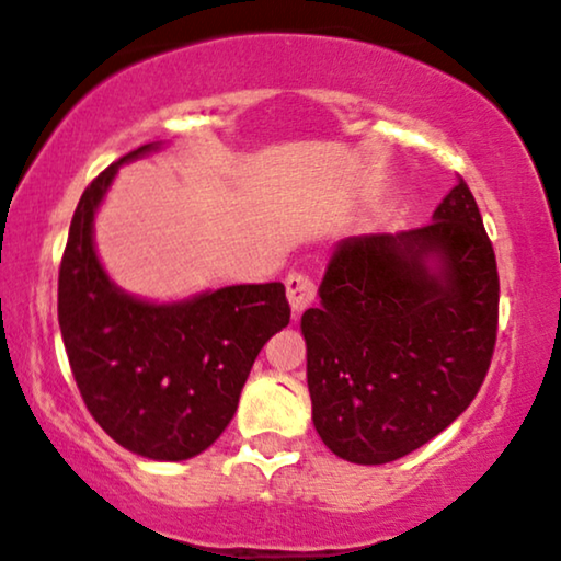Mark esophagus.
<instances>
[{
    "label": "esophagus",
    "instance_id": "esophagus-1",
    "mask_svg": "<svg viewBox=\"0 0 561 561\" xmlns=\"http://www.w3.org/2000/svg\"><path fill=\"white\" fill-rule=\"evenodd\" d=\"M289 306H293L295 313H302L310 302L316 300V282L310 279L306 272H289L285 279Z\"/></svg>",
    "mask_w": 561,
    "mask_h": 561
}]
</instances>
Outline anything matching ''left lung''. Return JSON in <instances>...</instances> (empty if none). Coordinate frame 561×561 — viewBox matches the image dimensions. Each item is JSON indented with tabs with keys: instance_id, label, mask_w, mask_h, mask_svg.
Masks as SVG:
<instances>
[{
	"instance_id": "obj_1",
	"label": "left lung",
	"mask_w": 561,
	"mask_h": 561,
	"mask_svg": "<svg viewBox=\"0 0 561 561\" xmlns=\"http://www.w3.org/2000/svg\"><path fill=\"white\" fill-rule=\"evenodd\" d=\"M319 295L300 327L313 426L336 457L400 460L476 400L496 345L499 272L462 178L426 227L342 240Z\"/></svg>"
}]
</instances>
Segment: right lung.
<instances>
[{
  "label": "right lung",
  "mask_w": 561,
  "mask_h": 561,
  "mask_svg": "<svg viewBox=\"0 0 561 561\" xmlns=\"http://www.w3.org/2000/svg\"><path fill=\"white\" fill-rule=\"evenodd\" d=\"M125 153L80 195L59 263L57 313L88 413L135 455L178 462L211 447L232 421L261 347L289 323L282 282L234 285L172 306L135 300L93 251V211Z\"/></svg>",
  "instance_id": "1"
}]
</instances>
